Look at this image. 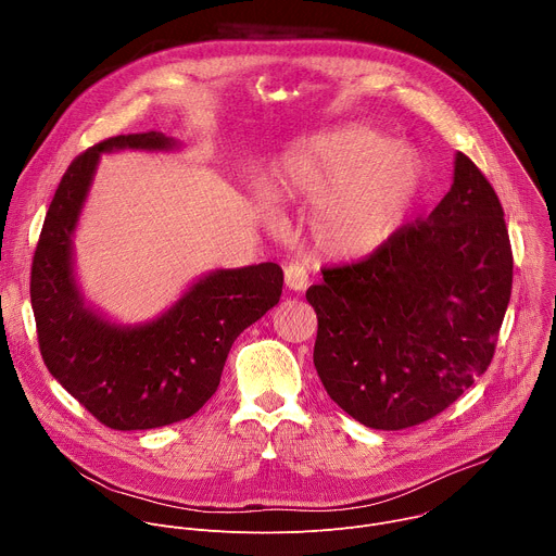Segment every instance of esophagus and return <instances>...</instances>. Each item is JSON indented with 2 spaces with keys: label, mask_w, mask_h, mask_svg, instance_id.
<instances>
[{
  "label": "esophagus",
  "mask_w": 556,
  "mask_h": 556,
  "mask_svg": "<svg viewBox=\"0 0 556 556\" xmlns=\"http://www.w3.org/2000/svg\"><path fill=\"white\" fill-rule=\"evenodd\" d=\"M283 279H286V288H288V290L303 292V290L307 288V270H305L301 264H290V266H286Z\"/></svg>",
  "instance_id": "obj_1"
}]
</instances>
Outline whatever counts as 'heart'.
Instances as JSON below:
<instances>
[{
    "mask_svg": "<svg viewBox=\"0 0 556 556\" xmlns=\"http://www.w3.org/2000/svg\"><path fill=\"white\" fill-rule=\"evenodd\" d=\"M422 180L418 151L343 127L292 142L264 178V195L270 204H312L305 228L314 251L358 262L403 228Z\"/></svg>",
    "mask_w": 556,
    "mask_h": 556,
    "instance_id": "obj_1",
    "label": "heart"
}]
</instances>
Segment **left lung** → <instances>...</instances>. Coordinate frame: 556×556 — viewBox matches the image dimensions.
Masks as SVG:
<instances>
[{
    "instance_id": "left-lung-1",
    "label": "left lung",
    "mask_w": 556,
    "mask_h": 556,
    "mask_svg": "<svg viewBox=\"0 0 556 556\" xmlns=\"http://www.w3.org/2000/svg\"><path fill=\"white\" fill-rule=\"evenodd\" d=\"M510 288L504 208L457 151L453 185L425 222L358 264L324 268V283L307 288L316 374L361 425L416 427L489 369Z\"/></svg>"
}]
</instances>
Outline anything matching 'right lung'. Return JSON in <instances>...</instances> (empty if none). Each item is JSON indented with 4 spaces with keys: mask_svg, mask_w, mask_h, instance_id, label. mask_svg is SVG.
Here are the masks:
<instances>
[{
    "mask_svg": "<svg viewBox=\"0 0 556 556\" xmlns=\"http://www.w3.org/2000/svg\"><path fill=\"white\" fill-rule=\"evenodd\" d=\"M174 151L161 134L108 138L81 153L50 202L33 260L30 301L50 374L99 422L144 431L191 418L215 393L232 341L279 303L277 264L202 275L161 316L136 326L112 321L86 301L74 275V230L101 153Z\"/></svg>",
    "mask_w": 556,
    "mask_h": 556,
    "instance_id": "obj_1",
    "label": "right lung"
}]
</instances>
